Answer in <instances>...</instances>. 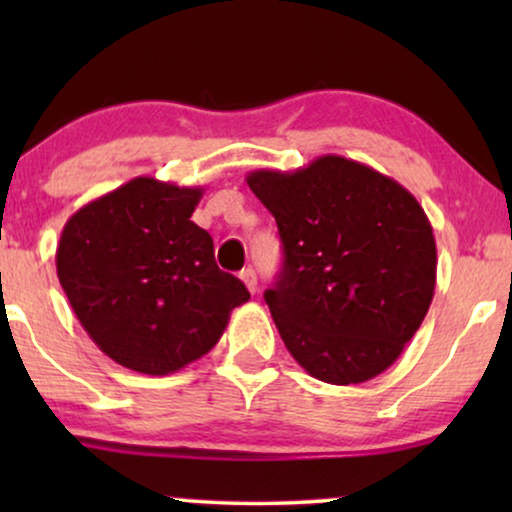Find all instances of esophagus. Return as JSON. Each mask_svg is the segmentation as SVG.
I'll use <instances>...</instances> for the list:
<instances>
[{"label":"esophagus","instance_id":"esophagus-1","mask_svg":"<svg viewBox=\"0 0 512 512\" xmlns=\"http://www.w3.org/2000/svg\"><path fill=\"white\" fill-rule=\"evenodd\" d=\"M240 279H242L244 286H247V289H249L251 293L258 291V279H256V272H254V270H251V268L242 270V272H240Z\"/></svg>","mask_w":512,"mask_h":512}]
</instances>
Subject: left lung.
<instances>
[{"label":"left lung","mask_w":512,"mask_h":512,"mask_svg":"<svg viewBox=\"0 0 512 512\" xmlns=\"http://www.w3.org/2000/svg\"><path fill=\"white\" fill-rule=\"evenodd\" d=\"M247 184L284 244L265 303L293 359L328 384L384 373L436 289V237L415 195L333 153L293 172L254 170Z\"/></svg>","instance_id":"1"}]
</instances>
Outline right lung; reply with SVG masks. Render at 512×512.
I'll use <instances>...</instances> for the list:
<instances>
[{
	"instance_id": "1",
	"label": "right lung",
	"mask_w": 512,
	"mask_h": 512,
	"mask_svg": "<svg viewBox=\"0 0 512 512\" xmlns=\"http://www.w3.org/2000/svg\"><path fill=\"white\" fill-rule=\"evenodd\" d=\"M200 198V186L135 177L62 228V291L90 340L123 368L177 373L219 342L230 312L249 300L191 221Z\"/></svg>"
}]
</instances>
